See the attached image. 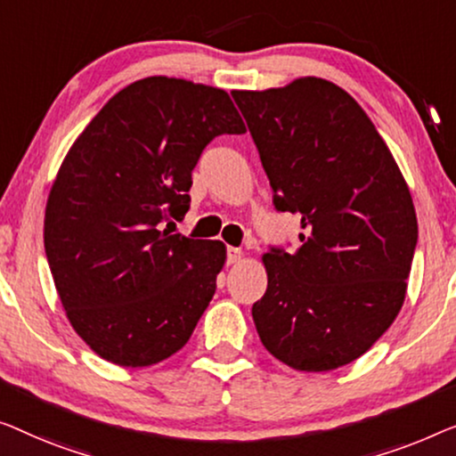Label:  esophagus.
I'll use <instances>...</instances> for the list:
<instances>
[{"label": "esophagus", "instance_id": "1", "mask_svg": "<svg viewBox=\"0 0 456 456\" xmlns=\"http://www.w3.org/2000/svg\"><path fill=\"white\" fill-rule=\"evenodd\" d=\"M243 258V252L240 248H227V265H237Z\"/></svg>", "mask_w": 456, "mask_h": 456}]
</instances>
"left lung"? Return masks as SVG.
<instances>
[{
    "label": "left lung",
    "mask_w": 456,
    "mask_h": 456,
    "mask_svg": "<svg viewBox=\"0 0 456 456\" xmlns=\"http://www.w3.org/2000/svg\"><path fill=\"white\" fill-rule=\"evenodd\" d=\"M279 213L301 216V246L262 256L252 305L268 354L299 371L363 355L399 314L418 216L388 146L355 99L329 80L233 91Z\"/></svg>",
    "instance_id": "8db88e82"
}]
</instances>
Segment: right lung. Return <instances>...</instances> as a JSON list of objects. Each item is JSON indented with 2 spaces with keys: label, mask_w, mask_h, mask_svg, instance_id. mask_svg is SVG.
I'll list each match as a JSON object with an SVG mask.
<instances>
[{
  "label": "right lung",
  "mask_w": 456,
  "mask_h": 456,
  "mask_svg": "<svg viewBox=\"0 0 456 456\" xmlns=\"http://www.w3.org/2000/svg\"><path fill=\"white\" fill-rule=\"evenodd\" d=\"M246 126L221 88L151 76L80 134L45 210V254L74 330L107 362L144 368L190 341L225 265L221 241L169 235L210 140Z\"/></svg>",
  "instance_id": "right-lung-1"
}]
</instances>
